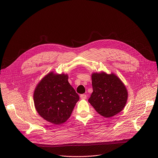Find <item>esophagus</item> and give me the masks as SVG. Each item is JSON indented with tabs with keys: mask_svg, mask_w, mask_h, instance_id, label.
Segmentation results:
<instances>
[{
	"mask_svg": "<svg viewBox=\"0 0 158 158\" xmlns=\"http://www.w3.org/2000/svg\"><path fill=\"white\" fill-rule=\"evenodd\" d=\"M80 98H81V99H85L87 98V96H86V94H81V95H80Z\"/></svg>",
	"mask_w": 158,
	"mask_h": 158,
	"instance_id": "obj_1",
	"label": "esophagus"
}]
</instances>
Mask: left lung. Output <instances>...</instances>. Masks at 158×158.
I'll use <instances>...</instances> for the list:
<instances>
[{
	"instance_id": "1",
	"label": "left lung",
	"mask_w": 158,
	"mask_h": 158,
	"mask_svg": "<svg viewBox=\"0 0 158 158\" xmlns=\"http://www.w3.org/2000/svg\"><path fill=\"white\" fill-rule=\"evenodd\" d=\"M92 85L93 92L88 101L99 114L110 118L124 109L127 99V91L116 75L94 73Z\"/></svg>"
}]
</instances>
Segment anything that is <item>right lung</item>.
<instances>
[{"label":"right lung","instance_id":"1","mask_svg":"<svg viewBox=\"0 0 158 158\" xmlns=\"http://www.w3.org/2000/svg\"><path fill=\"white\" fill-rule=\"evenodd\" d=\"M79 96L65 74H48L38 84L34 93L35 109L45 120L56 125L71 116Z\"/></svg>","mask_w":158,"mask_h":158}]
</instances>
